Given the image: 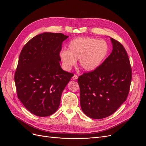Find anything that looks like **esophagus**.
Masks as SVG:
<instances>
[{
    "label": "esophagus",
    "mask_w": 146,
    "mask_h": 146,
    "mask_svg": "<svg viewBox=\"0 0 146 146\" xmlns=\"http://www.w3.org/2000/svg\"><path fill=\"white\" fill-rule=\"evenodd\" d=\"M78 76H77L76 75L74 74V75L72 77V79L73 80H77V78H78Z\"/></svg>",
    "instance_id": "1"
}]
</instances>
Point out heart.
I'll list each match as a JSON object with an SVG mask.
<instances>
[{
	"instance_id": "obj_1",
	"label": "heart",
	"mask_w": 146,
	"mask_h": 146,
	"mask_svg": "<svg viewBox=\"0 0 146 146\" xmlns=\"http://www.w3.org/2000/svg\"><path fill=\"white\" fill-rule=\"evenodd\" d=\"M108 52L109 46L105 40L80 36L70 42L67 50H61L59 58L66 70H70L79 59L82 70L92 71L105 61Z\"/></svg>"
}]
</instances>
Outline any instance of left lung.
Here are the masks:
<instances>
[{"instance_id": "obj_1", "label": "left lung", "mask_w": 146, "mask_h": 146, "mask_svg": "<svg viewBox=\"0 0 146 146\" xmlns=\"http://www.w3.org/2000/svg\"><path fill=\"white\" fill-rule=\"evenodd\" d=\"M112 52L96 70L80 76V104L84 113L101 119L114 113L129 93L132 71L127 51L111 38Z\"/></svg>"}]
</instances>
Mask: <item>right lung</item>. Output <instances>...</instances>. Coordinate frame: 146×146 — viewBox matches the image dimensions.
Segmentation results:
<instances>
[{
	"label": "right lung",
	"instance_id": "add662e5",
	"mask_svg": "<svg viewBox=\"0 0 146 146\" xmlns=\"http://www.w3.org/2000/svg\"><path fill=\"white\" fill-rule=\"evenodd\" d=\"M68 38L61 33L45 32L32 38L21 50L15 74L17 96L34 115L55 113L73 76L59 64L62 42Z\"/></svg>",
	"mask_w": 146,
	"mask_h": 146
}]
</instances>
